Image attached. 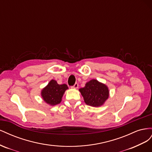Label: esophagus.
Returning <instances> with one entry per match:
<instances>
[{"label":"esophagus","instance_id":"34e87169","mask_svg":"<svg viewBox=\"0 0 152 152\" xmlns=\"http://www.w3.org/2000/svg\"><path fill=\"white\" fill-rule=\"evenodd\" d=\"M78 87H79V84H78L77 83H75L72 87V88H73V89H77Z\"/></svg>","mask_w":152,"mask_h":152}]
</instances>
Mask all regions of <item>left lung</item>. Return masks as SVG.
Here are the masks:
<instances>
[{"instance_id": "1", "label": "left lung", "mask_w": 152, "mask_h": 152, "mask_svg": "<svg viewBox=\"0 0 152 152\" xmlns=\"http://www.w3.org/2000/svg\"><path fill=\"white\" fill-rule=\"evenodd\" d=\"M85 103L91 107H100L109 96V91L107 86L93 79L87 82L86 86L79 89Z\"/></svg>"}]
</instances>
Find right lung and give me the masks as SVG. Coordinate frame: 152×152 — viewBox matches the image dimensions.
<instances>
[{"mask_svg": "<svg viewBox=\"0 0 152 152\" xmlns=\"http://www.w3.org/2000/svg\"><path fill=\"white\" fill-rule=\"evenodd\" d=\"M68 88L66 84H58L57 82L52 80L42 91V97L45 102L56 105L61 102V98L65 91Z\"/></svg>", "mask_w": 152, "mask_h": 152, "instance_id": "add662e5", "label": "right lung"}]
</instances>
